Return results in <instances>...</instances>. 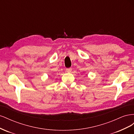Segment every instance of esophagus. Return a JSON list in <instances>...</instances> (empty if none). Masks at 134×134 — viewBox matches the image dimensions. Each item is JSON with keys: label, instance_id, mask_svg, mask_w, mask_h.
I'll list each match as a JSON object with an SVG mask.
<instances>
[{"label": "esophagus", "instance_id": "obj_1", "mask_svg": "<svg viewBox=\"0 0 134 134\" xmlns=\"http://www.w3.org/2000/svg\"><path fill=\"white\" fill-rule=\"evenodd\" d=\"M72 70V69L71 68H67L66 69V71L68 72H71Z\"/></svg>", "mask_w": 134, "mask_h": 134}]
</instances>
